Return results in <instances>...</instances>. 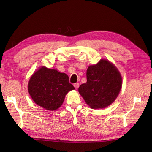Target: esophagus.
Here are the masks:
<instances>
[{"instance_id":"obj_1","label":"esophagus","mask_w":152,"mask_h":152,"mask_svg":"<svg viewBox=\"0 0 152 152\" xmlns=\"http://www.w3.org/2000/svg\"><path fill=\"white\" fill-rule=\"evenodd\" d=\"M73 86H74L75 89H78V88H79V83H78V82H77V83L74 84V85H73Z\"/></svg>"}]
</instances>
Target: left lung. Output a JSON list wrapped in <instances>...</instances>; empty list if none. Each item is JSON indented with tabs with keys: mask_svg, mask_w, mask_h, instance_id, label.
I'll return each instance as SVG.
<instances>
[{
	"mask_svg": "<svg viewBox=\"0 0 152 152\" xmlns=\"http://www.w3.org/2000/svg\"><path fill=\"white\" fill-rule=\"evenodd\" d=\"M87 82L79 87L86 103L93 109L104 108L111 104L120 93L122 80L113 63L102 59L87 70Z\"/></svg>",
	"mask_w": 152,
	"mask_h": 152,
	"instance_id": "obj_1",
	"label": "left lung"
}]
</instances>
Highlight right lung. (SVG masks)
Instances as JSON below:
<instances>
[{
    "label": "right lung",
    "instance_id": "obj_1",
    "mask_svg": "<svg viewBox=\"0 0 152 152\" xmlns=\"http://www.w3.org/2000/svg\"><path fill=\"white\" fill-rule=\"evenodd\" d=\"M28 89L37 104L50 111L60 107L66 94L75 89L66 73L45 66L39 68L31 75Z\"/></svg>",
    "mask_w": 152,
    "mask_h": 152
}]
</instances>
